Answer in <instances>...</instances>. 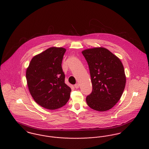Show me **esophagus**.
Wrapping results in <instances>:
<instances>
[{"label": "esophagus", "instance_id": "1", "mask_svg": "<svg viewBox=\"0 0 149 149\" xmlns=\"http://www.w3.org/2000/svg\"><path fill=\"white\" fill-rule=\"evenodd\" d=\"M74 87L76 88V89H78L79 87V84H77L74 85Z\"/></svg>", "mask_w": 149, "mask_h": 149}]
</instances>
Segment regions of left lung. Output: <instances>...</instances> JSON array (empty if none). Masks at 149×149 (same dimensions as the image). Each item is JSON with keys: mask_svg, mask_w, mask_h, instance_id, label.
<instances>
[{"mask_svg": "<svg viewBox=\"0 0 149 149\" xmlns=\"http://www.w3.org/2000/svg\"><path fill=\"white\" fill-rule=\"evenodd\" d=\"M82 53L88 63L93 86L86 102L94 110L108 111L119 101L125 88L123 65L116 55L103 47L86 49Z\"/></svg>", "mask_w": 149, "mask_h": 149, "instance_id": "obj_1", "label": "left lung"}]
</instances>
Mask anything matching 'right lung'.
<instances>
[{"label":"right lung","mask_w":149,"mask_h":149,"mask_svg":"<svg viewBox=\"0 0 149 149\" xmlns=\"http://www.w3.org/2000/svg\"><path fill=\"white\" fill-rule=\"evenodd\" d=\"M65 51L62 47H51L34 56L26 69L30 94L45 109H58L69 100L71 89L64 82L65 75L61 67Z\"/></svg>","instance_id":"right-lung-1"}]
</instances>
